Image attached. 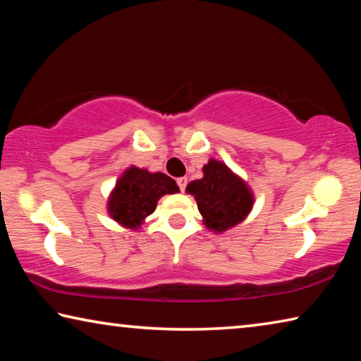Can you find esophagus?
Instances as JSON below:
<instances>
[{
  "label": "esophagus",
  "instance_id": "34e87169",
  "mask_svg": "<svg viewBox=\"0 0 361 361\" xmlns=\"http://www.w3.org/2000/svg\"><path fill=\"white\" fill-rule=\"evenodd\" d=\"M176 183H178L180 191L185 192V191H186V186H188V178H186V176H181V178L176 180Z\"/></svg>",
  "mask_w": 361,
  "mask_h": 361
}]
</instances>
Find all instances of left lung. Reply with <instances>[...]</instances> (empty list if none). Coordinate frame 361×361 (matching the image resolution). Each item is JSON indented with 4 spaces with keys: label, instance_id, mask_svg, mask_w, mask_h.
Returning a JSON list of instances; mask_svg holds the SVG:
<instances>
[{
    "label": "left lung",
    "instance_id": "obj_1",
    "mask_svg": "<svg viewBox=\"0 0 361 361\" xmlns=\"http://www.w3.org/2000/svg\"><path fill=\"white\" fill-rule=\"evenodd\" d=\"M202 172L204 178L189 183L186 191L194 195L204 224L213 232L234 228L252 210V191L240 176L215 159H210Z\"/></svg>",
    "mask_w": 361,
    "mask_h": 361
}]
</instances>
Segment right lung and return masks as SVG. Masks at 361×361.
Returning a JSON list of instances; mask_svg holds the SVG:
<instances>
[{
    "mask_svg": "<svg viewBox=\"0 0 361 361\" xmlns=\"http://www.w3.org/2000/svg\"><path fill=\"white\" fill-rule=\"evenodd\" d=\"M178 191L175 180L166 173H149L148 170L132 166L122 173L109 195V216L126 228L137 229L156 210L157 200L164 194Z\"/></svg>",
    "mask_w": 361,
    "mask_h": 361,
    "instance_id": "right-lung-1",
    "label": "right lung"
}]
</instances>
